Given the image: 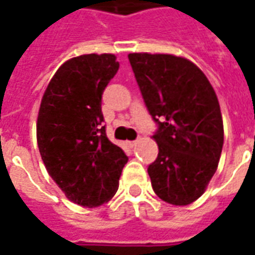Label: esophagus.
<instances>
[{"instance_id":"esophagus-1","label":"esophagus","mask_w":255,"mask_h":255,"mask_svg":"<svg viewBox=\"0 0 255 255\" xmlns=\"http://www.w3.org/2000/svg\"><path fill=\"white\" fill-rule=\"evenodd\" d=\"M128 143H129V146H131V147H135V146H136V144L139 143V139H135V140H131V142H128Z\"/></svg>"}]
</instances>
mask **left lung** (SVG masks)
I'll use <instances>...</instances> for the list:
<instances>
[{
    "instance_id": "left-lung-1",
    "label": "left lung",
    "mask_w": 255,
    "mask_h": 255,
    "mask_svg": "<svg viewBox=\"0 0 255 255\" xmlns=\"http://www.w3.org/2000/svg\"><path fill=\"white\" fill-rule=\"evenodd\" d=\"M128 60L150 116L158 155L147 168L153 190L172 205L202 195L219 165L223 117L212 84L187 58L131 53Z\"/></svg>"
}]
</instances>
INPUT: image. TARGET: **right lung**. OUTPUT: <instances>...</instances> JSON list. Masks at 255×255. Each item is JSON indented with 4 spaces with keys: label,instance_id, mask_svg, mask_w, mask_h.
<instances>
[{
    "label": "right lung",
    "instance_id": "right-lung-1",
    "mask_svg": "<svg viewBox=\"0 0 255 255\" xmlns=\"http://www.w3.org/2000/svg\"><path fill=\"white\" fill-rule=\"evenodd\" d=\"M119 71L113 54H83L58 68L42 97L36 140L49 175L84 208L108 202L128 157L106 136L102 93Z\"/></svg>",
    "mask_w": 255,
    "mask_h": 255
}]
</instances>
